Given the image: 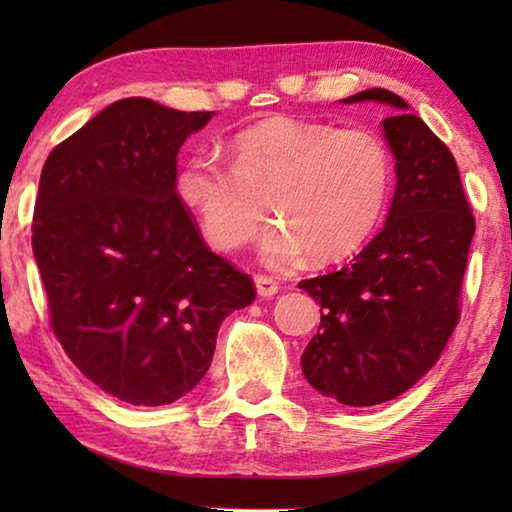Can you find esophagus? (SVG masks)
<instances>
[{
	"mask_svg": "<svg viewBox=\"0 0 512 512\" xmlns=\"http://www.w3.org/2000/svg\"><path fill=\"white\" fill-rule=\"evenodd\" d=\"M255 289H257V296L259 298H273L280 287H277V282L273 277H266V275H257L255 277Z\"/></svg>",
	"mask_w": 512,
	"mask_h": 512,
	"instance_id": "obj_1",
	"label": "esophagus"
}]
</instances>
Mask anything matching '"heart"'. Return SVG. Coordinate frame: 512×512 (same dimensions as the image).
<instances>
[{"instance_id": "heart-1", "label": "heart", "mask_w": 512, "mask_h": 512, "mask_svg": "<svg viewBox=\"0 0 512 512\" xmlns=\"http://www.w3.org/2000/svg\"><path fill=\"white\" fill-rule=\"evenodd\" d=\"M232 167L212 153L180 164L173 187L207 244L244 248L266 219L280 221L259 244L262 262L287 268L311 255L336 262L372 235L391 189V153L368 128L273 117L230 142Z\"/></svg>"}]
</instances>
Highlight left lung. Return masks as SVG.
<instances>
[{
    "instance_id": "8db88e82",
    "label": "left lung",
    "mask_w": 512,
    "mask_h": 512,
    "mask_svg": "<svg viewBox=\"0 0 512 512\" xmlns=\"http://www.w3.org/2000/svg\"><path fill=\"white\" fill-rule=\"evenodd\" d=\"M393 108L381 133L395 158V194L379 235L341 271L302 280L320 325L302 375L320 395L372 406L409 391L436 366L458 323L474 216L452 151L395 92L370 88L341 103Z\"/></svg>"
}]
</instances>
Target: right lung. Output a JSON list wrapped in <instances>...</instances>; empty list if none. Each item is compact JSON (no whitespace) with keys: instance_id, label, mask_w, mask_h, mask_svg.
I'll return each instance as SVG.
<instances>
[{"instance_id":"1","label":"right lung","mask_w":512,"mask_h":512,"mask_svg":"<svg viewBox=\"0 0 512 512\" xmlns=\"http://www.w3.org/2000/svg\"><path fill=\"white\" fill-rule=\"evenodd\" d=\"M214 112L110 103L40 173L33 257L51 327L101 391L162 406L205 377L223 318L253 282L214 255L178 201V151Z\"/></svg>"}]
</instances>
